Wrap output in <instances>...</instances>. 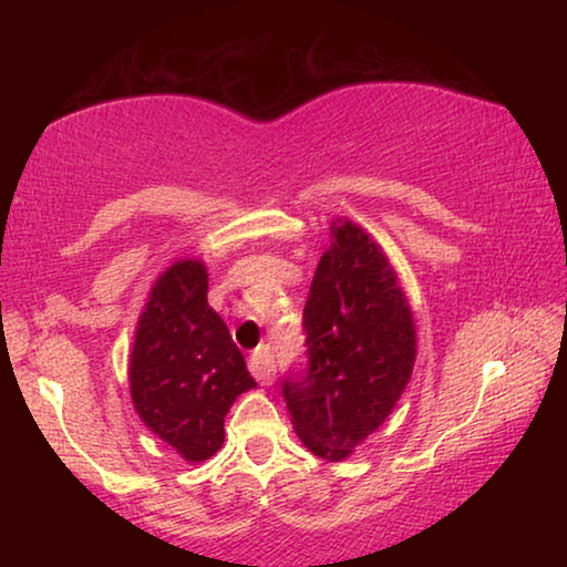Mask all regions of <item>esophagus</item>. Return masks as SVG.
Wrapping results in <instances>:
<instances>
[{"mask_svg":"<svg viewBox=\"0 0 567 567\" xmlns=\"http://www.w3.org/2000/svg\"><path fill=\"white\" fill-rule=\"evenodd\" d=\"M249 372H252L257 382H262V385H272L275 380V354L270 350V344H262V348H257L252 352V358H249Z\"/></svg>","mask_w":567,"mask_h":567,"instance_id":"obj_1","label":"esophagus"}]
</instances>
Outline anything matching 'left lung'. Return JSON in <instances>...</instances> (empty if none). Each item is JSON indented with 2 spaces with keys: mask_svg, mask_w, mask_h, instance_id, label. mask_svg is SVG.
<instances>
[{
  "mask_svg": "<svg viewBox=\"0 0 567 567\" xmlns=\"http://www.w3.org/2000/svg\"><path fill=\"white\" fill-rule=\"evenodd\" d=\"M330 229L302 312L307 370L282 380V395L305 447L338 463L375 433L405 390L415 322L380 245L350 219Z\"/></svg>",
  "mask_w": 567,
  "mask_h": 567,
  "instance_id": "1",
  "label": "left lung"
}]
</instances>
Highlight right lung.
<instances>
[{
    "label": "right lung",
    "mask_w": 567,
    "mask_h": 567,
    "mask_svg": "<svg viewBox=\"0 0 567 567\" xmlns=\"http://www.w3.org/2000/svg\"><path fill=\"white\" fill-rule=\"evenodd\" d=\"M243 352L207 305V267L179 260L157 277L140 315L130 392L142 422L189 463L225 443V415L252 390Z\"/></svg>",
    "instance_id": "obj_1"
}]
</instances>
